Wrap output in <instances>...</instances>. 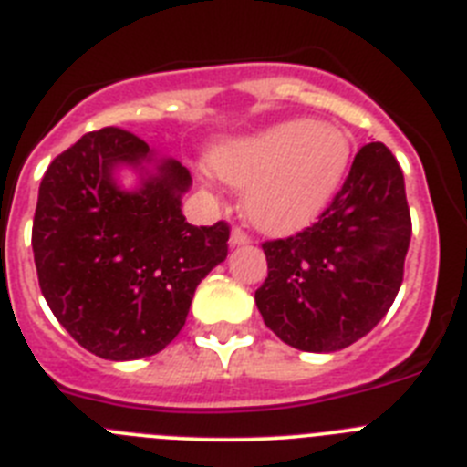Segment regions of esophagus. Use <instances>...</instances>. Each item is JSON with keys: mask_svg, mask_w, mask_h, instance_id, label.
<instances>
[{"mask_svg": "<svg viewBox=\"0 0 467 467\" xmlns=\"http://www.w3.org/2000/svg\"><path fill=\"white\" fill-rule=\"evenodd\" d=\"M251 237L246 233H244L242 228H233V233H230V244L233 246H244V244H249Z\"/></svg>", "mask_w": 467, "mask_h": 467, "instance_id": "esophagus-1", "label": "esophagus"}]
</instances>
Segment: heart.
Here are the masks:
<instances>
[{"label": "heart", "instance_id": "1", "mask_svg": "<svg viewBox=\"0 0 467 467\" xmlns=\"http://www.w3.org/2000/svg\"><path fill=\"white\" fill-rule=\"evenodd\" d=\"M348 162V134L312 119L285 120L212 150L213 171L244 188V216L275 237L300 233L330 207Z\"/></svg>", "mask_w": 467, "mask_h": 467}]
</instances>
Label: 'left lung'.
<instances>
[{
	"instance_id": "obj_1",
	"label": "left lung",
	"mask_w": 467,
	"mask_h": 467,
	"mask_svg": "<svg viewBox=\"0 0 467 467\" xmlns=\"http://www.w3.org/2000/svg\"><path fill=\"white\" fill-rule=\"evenodd\" d=\"M410 237L400 165L381 141L365 144L317 223L263 244L267 279L255 305L265 326L314 354L358 342L400 291Z\"/></svg>"
}]
</instances>
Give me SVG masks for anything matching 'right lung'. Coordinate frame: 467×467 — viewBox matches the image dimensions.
I'll use <instances>...</instances> for the list:
<instances>
[{"label":"right lung","mask_w":467,"mask_h":467,"mask_svg":"<svg viewBox=\"0 0 467 467\" xmlns=\"http://www.w3.org/2000/svg\"><path fill=\"white\" fill-rule=\"evenodd\" d=\"M140 171L119 188V166ZM191 171L137 134L102 128L50 162L39 186L32 251L60 326L107 360L153 356L179 335L197 284L228 255V223L191 225Z\"/></svg>","instance_id":"obj_1"}]
</instances>
